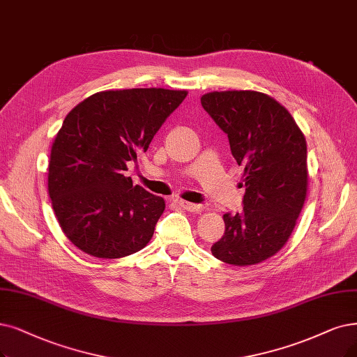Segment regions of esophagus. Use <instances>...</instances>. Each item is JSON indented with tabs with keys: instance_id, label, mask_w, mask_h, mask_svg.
<instances>
[{
	"instance_id": "1",
	"label": "esophagus",
	"mask_w": 357,
	"mask_h": 357,
	"mask_svg": "<svg viewBox=\"0 0 357 357\" xmlns=\"http://www.w3.org/2000/svg\"><path fill=\"white\" fill-rule=\"evenodd\" d=\"M176 204L178 206H181L183 209L189 211V212H201V211H204V208L201 205H195V204H190V202H186V201H181V199H177Z\"/></svg>"
}]
</instances>
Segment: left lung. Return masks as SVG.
Masks as SVG:
<instances>
[{
    "label": "left lung",
    "mask_w": 357,
    "mask_h": 357,
    "mask_svg": "<svg viewBox=\"0 0 357 357\" xmlns=\"http://www.w3.org/2000/svg\"><path fill=\"white\" fill-rule=\"evenodd\" d=\"M201 104L227 133L246 188L243 212L224 213L225 233L211 252L228 265L261 264L287 243L305 205V135L287 108L262 92H209Z\"/></svg>",
    "instance_id": "8db88e82"
}]
</instances>
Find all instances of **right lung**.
<instances>
[{"label": "right lung", "instance_id": "1", "mask_svg": "<svg viewBox=\"0 0 357 357\" xmlns=\"http://www.w3.org/2000/svg\"><path fill=\"white\" fill-rule=\"evenodd\" d=\"M188 91H102L71 109L56 133L48 193L66 237L82 252L119 259L144 249L165 201L124 176Z\"/></svg>", "mask_w": 357, "mask_h": 357}]
</instances>
